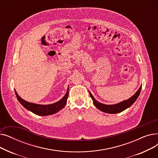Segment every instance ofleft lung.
Returning <instances> with one entry per match:
<instances>
[{
    "label": "left lung",
    "instance_id": "8db88e82",
    "mask_svg": "<svg viewBox=\"0 0 158 158\" xmlns=\"http://www.w3.org/2000/svg\"><path fill=\"white\" fill-rule=\"evenodd\" d=\"M141 89H142V86H140L139 88L138 89L137 92L131 98L127 99V100L123 101L118 104H112V105H107V104H104L99 102L94 97L93 95L91 94L89 91V94L91 98H92L94 104L95 105V106L97 107V109L101 110L102 112L106 113L115 114V113H119L124 110H126L132 104H133V103L136 101V99L138 98V97L140 94Z\"/></svg>",
    "mask_w": 158,
    "mask_h": 158
}]
</instances>
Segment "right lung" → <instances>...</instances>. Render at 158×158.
<instances>
[{
  "label": "right lung",
  "instance_id": "right-lung-1",
  "mask_svg": "<svg viewBox=\"0 0 158 158\" xmlns=\"http://www.w3.org/2000/svg\"><path fill=\"white\" fill-rule=\"evenodd\" d=\"M69 87L67 88V92H66L64 96L61 99L60 101H57L54 104H48V105H43V104H37L32 102H29L22 99L16 92L15 89V92L18 101L20 103L27 109V110L31 111L32 113H35V114L40 116H47L56 113L57 112L60 111L65 106L67 101V98L69 96Z\"/></svg>",
  "mask_w": 158,
  "mask_h": 158
}]
</instances>
